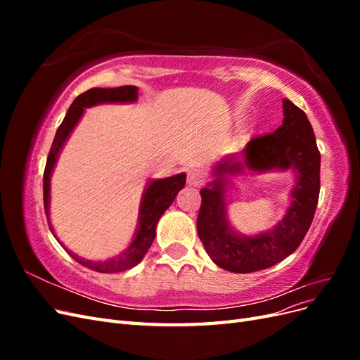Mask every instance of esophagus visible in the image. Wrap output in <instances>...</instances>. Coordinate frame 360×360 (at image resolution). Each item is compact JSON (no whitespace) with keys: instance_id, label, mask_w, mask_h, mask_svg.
I'll list each match as a JSON object with an SVG mask.
<instances>
[{"instance_id":"34e87169","label":"esophagus","mask_w":360,"mask_h":360,"mask_svg":"<svg viewBox=\"0 0 360 360\" xmlns=\"http://www.w3.org/2000/svg\"><path fill=\"white\" fill-rule=\"evenodd\" d=\"M204 181H205V174L201 169L192 168L188 171V183L191 186H201Z\"/></svg>"}]
</instances>
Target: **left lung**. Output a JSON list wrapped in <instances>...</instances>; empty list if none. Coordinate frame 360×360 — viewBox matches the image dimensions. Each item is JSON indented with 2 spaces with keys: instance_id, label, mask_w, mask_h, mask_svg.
<instances>
[{
  "instance_id": "1",
  "label": "left lung",
  "mask_w": 360,
  "mask_h": 360,
  "mask_svg": "<svg viewBox=\"0 0 360 360\" xmlns=\"http://www.w3.org/2000/svg\"><path fill=\"white\" fill-rule=\"evenodd\" d=\"M284 122L275 132L252 138L242 156H226L213 168V181L201 189L197 230L205 252L234 274L275 266L299 248L312 224L320 195V151L309 120L288 99L282 101ZM267 170L295 171L297 184L286 216L271 231L257 236L234 232L226 217V176Z\"/></svg>"
}]
</instances>
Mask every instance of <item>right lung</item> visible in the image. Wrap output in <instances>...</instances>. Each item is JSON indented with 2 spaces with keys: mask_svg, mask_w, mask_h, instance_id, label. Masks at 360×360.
Returning <instances> with one entry per match:
<instances>
[{
  "mask_svg": "<svg viewBox=\"0 0 360 360\" xmlns=\"http://www.w3.org/2000/svg\"><path fill=\"white\" fill-rule=\"evenodd\" d=\"M136 99H138V86L124 85V86H117V89H90L89 91L79 94L73 101L66 117L63 120V123L57 129V134H56V138H53V143L46 160L45 174H43V202H45L48 222H49V201H51L49 193H51L52 171L60 156V151L63 150L64 144H66V141L70 136L75 126L78 124L85 108L101 105V103H132V102H136ZM184 183H186V174L181 172V174H177V176H171L167 179L151 180L147 184L143 200H141V205H139V222H138L134 240L130 242L127 249H124L122 254L114 258L105 259V261L85 259L72 254L70 250L64 248V245L58 240V238L57 240L72 255V258L78 261V263L82 264L84 267L93 269L96 271H102V274H112V271H123L127 269H132L147 254L148 248L151 246V243H153L156 237V225L160 219V216L165 213V210L172 204V201L176 200L177 193L184 188ZM49 226H51V222H49ZM51 231L53 234L52 226H51Z\"/></svg>",
  "mask_w": 360,
  "mask_h": 360,
  "instance_id": "right-lung-1",
  "label": "right lung"
}]
</instances>
